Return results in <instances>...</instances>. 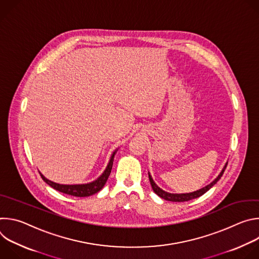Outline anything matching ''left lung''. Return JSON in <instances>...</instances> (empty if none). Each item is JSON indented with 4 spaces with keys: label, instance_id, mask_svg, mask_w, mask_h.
Wrapping results in <instances>:
<instances>
[{
    "label": "left lung",
    "instance_id": "obj_1",
    "mask_svg": "<svg viewBox=\"0 0 259 259\" xmlns=\"http://www.w3.org/2000/svg\"><path fill=\"white\" fill-rule=\"evenodd\" d=\"M227 165H228V163H227L226 166L224 167L223 171H221V172L219 173V175H218L211 183H209L208 186H206L205 188H203V189H201V190H199V191H196V192H193V193H189V194H170V193H167V192L163 191L162 189H160V188L157 186V184L155 183V181L153 180V178H152V176H151L150 173H149V178H150V182H151V184H152V188H153L154 192H155L160 198H162V199H164V200H166V201H171V202H186V201H190V200L199 198V197H201L202 195H204L206 192H208V191L214 186V184L221 178V176H223V174H224V172H225V170H226V168H227Z\"/></svg>",
    "mask_w": 259,
    "mask_h": 259
}]
</instances>
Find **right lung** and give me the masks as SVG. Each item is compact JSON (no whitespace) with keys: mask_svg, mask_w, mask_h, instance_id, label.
<instances>
[{"mask_svg":"<svg viewBox=\"0 0 259 259\" xmlns=\"http://www.w3.org/2000/svg\"><path fill=\"white\" fill-rule=\"evenodd\" d=\"M118 151V150H117ZM117 151H115L110 157V160L105 168V170L103 171V173L94 181L89 182V183H85V184H59L56 182H53L49 179H47L43 174H41V177L43 178V180L49 184L51 188H53L54 190L69 195V196H73V197H89L92 196L96 193H98L105 184L110 171H112L113 168V162H114V157L115 154L117 153Z\"/></svg>","mask_w":259,"mask_h":259,"instance_id":"1","label":"right lung"}]
</instances>
